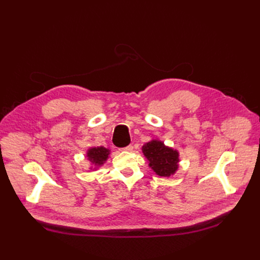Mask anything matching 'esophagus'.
Wrapping results in <instances>:
<instances>
[{"instance_id": "esophagus-1", "label": "esophagus", "mask_w": 260, "mask_h": 260, "mask_svg": "<svg viewBox=\"0 0 260 260\" xmlns=\"http://www.w3.org/2000/svg\"><path fill=\"white\" fill-rule=\"evenodd\" d=\"M121 150H123V151H132V150H133V146H132V145H129V146H127V147H125V148H122Z\"/></svg>"}]
</instances>
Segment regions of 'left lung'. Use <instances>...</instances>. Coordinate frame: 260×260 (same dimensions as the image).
<instances>
[{
	"label": "left lung",
	"mask_w": 260,
	"mask_h": 260,
	"mask_svg": "<svg viewBox=\"0 0 260 260\" xmlns=\"http://www.w3.org/2000/svg\"><path fill=\"white\" fill-rule=\"evenodd\" d=\"M149 167L159 177H170L179 168V151L166 146L162 141L152 140L142 147Z\"/></svg>",
	"instance_id": "obj_1"
}]
</instances>
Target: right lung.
<instances>
[{"instance_id": "add662e5", "label": "right lung", "mask_w": 260, "mask_h": 260, "mask_svg": "<svg viewBox=\"0 0 260 260\" xmlns=\"http://www.w3.org/2000/svg\"><path fill=\"white\" fill-rule=\"evenodd\" d=\"M110 154V150L107 148L101 146V147H92L89 148L86 151V157L91 163V170H96L98 167L104 165V163L108 159Z\"/></svg>"}]
</instances>
